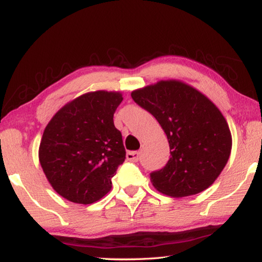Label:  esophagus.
Returning a JSON list of instances; mask_svg holds the SVG:
<instances>
[{
    "label": "esophagus",
    "instance_id": "34e87169",
    "mask_svg": "<svg viewBox=\"0 0 262 262\" xmlns=\"http://www.w3.org/2000/svg\"><path fill=\"white\" fill-rule=\"evenodd\" d=\"M126 157L129 162H137L140 159V152L139 151H128Z\"/></svg>",
    "mask_w": 262,
    "mask_h": 262
}]
</instances>
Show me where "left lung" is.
<instances>
[{"label":"left lung","instance_id":"obj_1","mask_svg":"<svg viewBox=\"0 0 262 262\" xmlns=\"http://www.w3.org/2000/svg\"><path fill=\"white\" fill-rule=\"evenodd\" d=\"M132 98L156 118L170 144L166 165L150 173L155 187L183 198L212 185L227 165L232 145L220 110L201 92L178 81L135 90Z\"/></svg>","mask_w":262,"mask_h":262}]
</instances>
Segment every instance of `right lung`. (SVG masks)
<instances>
[{
  "mask_svg": "<svg viewBox=\"0 0 262 262\" xmlns=\"http://www.w3.org/2000/svg\"><path fill=\"white\" fill-rule=\"evenodd\" d=\"M121 101L119 92H89L63 106L48 122L39 161L61 196L89 205L112 188V178L126 159L122 135L113 121Z\"/></svg>",
  "mask_w": 262,
  "mask_h": 262,
  "instance_id": "1",
  "label": "right lung"
}]
</instances>
